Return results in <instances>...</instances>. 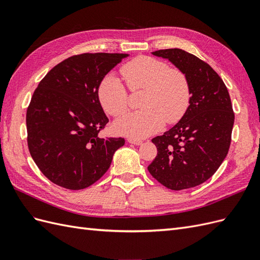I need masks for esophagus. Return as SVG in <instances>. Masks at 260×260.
Returning <instances> with one entry per match:
<instances>
[{"label": "esophagus", "instance_id": "obj_1", "mask_svg": "<svg viewBox=\"0 0 260 260\" xmlns=\"http://www.w3.org/2000/svg\"><path fill=\"white\" fill-rule=\"evenodd\" d=\"M128 142L131 144H136V145H141L142 144V141L135 139V138H128Z\"/></svg>", "mask_w": 260, "mask_h": 260}]
</instances>
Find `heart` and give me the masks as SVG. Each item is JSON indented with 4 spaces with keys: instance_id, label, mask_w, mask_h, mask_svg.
Instances as JSON below:
<instances>
[{
    "instance_id": "obj_1",
    "label": "heart",
    "mask_w": 260,
    "mask_h": 260,
    "mask_svg": "<svg viewBox=\"0 0 260 260\" xmlns=\"http://www.w3.org/2000/svg\"><path fill=\"white\" fill-rule=\"evenodd\" d=\"M131 92L144 91L141 111L125 116L115 123V129L133 138H145L160 131L165 123L179 122L191 104L192 89L186 74L170 67L166 61L141 55L120 68ZM99 99L104 111L113 117L129 112V93L114 75L106 76L99 88Z\"/></svg>"
}]
</instances>
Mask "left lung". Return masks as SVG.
Segmentation results:
<instances>
[{"mask_svg":"<svg viewBox=\"0 0 260 260\" xmlns=\"http://www.w3.org/2000/svg\"><path fill=\"white\" fill-rule=\"evenodd\" d=\"M183 70L191 82L192 99L175 127L152 142L155 159L147 167L159 183L179 191L207 181L229 152L234 113L226 86L207 62L180 49L153 52Z\"/></svg>","mask_w":260,"mask_h":260,"instance_id":"obj_1","label":"left lung"}]
</instances>
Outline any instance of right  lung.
Here are the masks:
<instances>
[{"label":"right lung","instance_id":"obj_1","mask_svg":"<svg viewBox=\"0 0 260 260\" xmlns=\"http://www.w3.org/2000/svg\"><path fill=\"white\" fill-rule=\"evenodd\" d=\"M128 54L83 53L60 61L38 84L27 108L31 157L54 184L82 190L108 170L123 138H101L108 122L99 86Z\"/></svg>","mask_w":260,"mask_h":260}]
</instances>
